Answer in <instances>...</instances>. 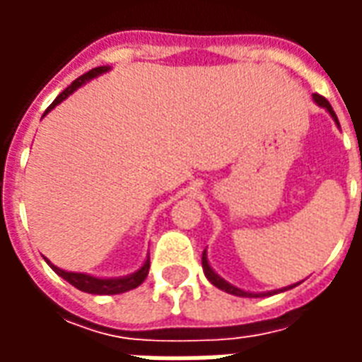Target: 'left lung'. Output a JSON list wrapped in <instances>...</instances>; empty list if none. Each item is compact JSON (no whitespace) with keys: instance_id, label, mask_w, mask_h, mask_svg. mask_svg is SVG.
I'll list each match as a JSON object with an SVG mask.
<instances>
[{"instance_id":"obj_1","label":"left lung","mask_w":362,"mask_h":362,"mask_svg":"<svg viewBox=\"0 0 362 362\" xmlns=\"http://www.w3.org/2000/svg\"><path fill=\"white\" fill-rule=\"evenodd\" d=\"M312 98H314V103L318 104L320 108H324V110L332 116V119L335 122V126L339 127V122H337V116H335L334 108H332V104L327 103L324 96L320 95H312ZM202 266H204V273L207 279L211 281L213 285L217 288H221V291H225V293H228V295H235V296H248V298H258V296H269V295H277V293H283V291H287V288H293L296 287L298 283H295V285H288V287H283V288H275V291H267V293H252V291H244V288L236 287V285H233V283H228L227 279H223L219 273L215 272L211 267V264H209V259H207V250H204V256H202Z\"/></svg>"}]
</instances>
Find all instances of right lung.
I'll list each match as a JSON object with an SVG mask.
<instances>
[{"label":"right lung","mask_w":362,"mask_h":362,"mask_svg":"<svg viewBox=\"0 0 362 362\" xmlns=\"http://www.w3.org/2000/svg\"><path fill=\"white\" fill-rule=\"evenodd\" d=\"M106 71H110V67L108 66L95 67V69H90L89 74H85L81 75L79 79H75L64 93H59V95L56 96V100L48 106V110L44 112V116L50 110H54L59 103H64L67 96L74 95L75 90L79 89V87H83L85 83L93 81L95 77L106 74ZM46 264H48L54 272L58 273L62 279H66L67 283H71L75 288H79L83 293H89V295H119V293H126V291H132V288L139 287L143 281H145V277H147V273H149V256L143 259V264L139 266V269H135L134 273H127V275H119V277H95V275H89V273L66 272V269H59L58 266H54L50 259H46Z\"/></svg>","instance_id":"add662e5"}]
</instances>
